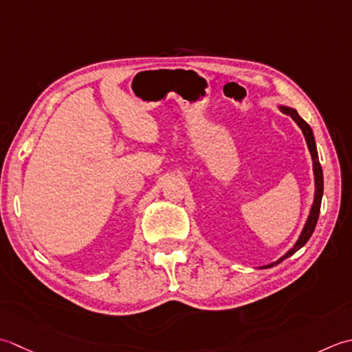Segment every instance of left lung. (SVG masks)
Here are the masks:
<instances>
[{"mask_svg":"<svg viewBox=\"0 0 352 352\" xmlns=\"http://www.w3.org/2000/svg\"><path fill=\"white\" fill-rule=\"evenodd\" d=\"M279 109H281L285 116L292 117V120L295 121V123L300 127V131H302L304 136H305V141H307V146L308 150H310L311 153V160H313V173H314V200H313V205H311V210H310V216H308L302 232H300L298 241L295 243V246H293L289 252L285 255H283L279 258L278 261L267 264V266H264L263 269H267V267H274L276 264L281 263L285 258L292 256L293 254L302 248L305 243L310 240V236L314 231V228H316L318 223V219H319V212H320V202H322V195H324V175H322V167H320V162H319V156H318V150H316V142H314V135L311 127L308 126L305 121L299 117V113L293 109V107L289 106H279Z\"/></svg>","mask_w":352,"mask_h":352,"instance_id":"8db88e82","label":"left lung"}]
</instances>
